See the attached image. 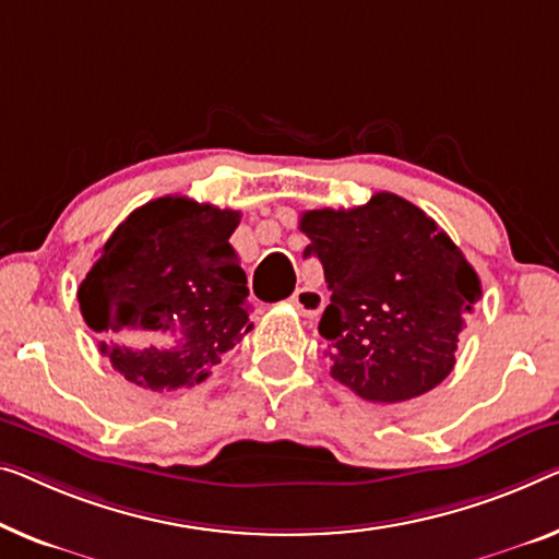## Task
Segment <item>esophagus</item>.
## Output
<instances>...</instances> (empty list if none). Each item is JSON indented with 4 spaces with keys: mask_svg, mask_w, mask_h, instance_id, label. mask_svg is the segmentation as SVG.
Wrapping results in <instances>:
<instances>
[{
    "mask_svg": "<svg viewBox=\"0 0 559 559\" xmlns=\"http://www.w3.org/2000/svg\"><path fill=\"white\" fill-rule=\"evenodd\" d=\"M323 301H326V298H323L321 290L313 286L296 288V294L290 296V304L298 308V313L301 316H319L323 308Z\"/></svg>",
    "mask_w": 559,
    "mask_h": 559,
    "instance_id": "1",
    "label": "esophagus"
}]
</instances>
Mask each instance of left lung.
Returning <instances> with one entry per match:
<instances>
[{
  "instance_id": "8db88e82",
  "label": "left lung",
  "mask_w": 559,
  "mask_h": 559,
  "mask_svg": "<svg viewBox=\"0 0 559 559\" xmlns=\"http://www.w3.org/2000/svg\"><path fill=\"white\" fill-rule=\"evenodd\" d=\"M331 304L319 333L331 377L373 404L421 396L454 369L456 336L481 298L477 271L421 207L394 193L306 211Z\"/></svg>"
}]
</instances>
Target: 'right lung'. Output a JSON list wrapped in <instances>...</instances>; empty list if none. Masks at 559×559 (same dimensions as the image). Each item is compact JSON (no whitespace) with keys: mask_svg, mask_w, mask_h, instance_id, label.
<instances>
[{"mask_svg":"<svg viewBox=\"0 0 559 559\" xmlns=\"http://www.w3.org/2000/svg\"><path fill=\"white\" fill-rule=\"evenodd\" d=\"M238 211L182 195L124 218L78 288L99 352L132 384L190 389L253 329L248 278L228 243Z\"/></svg>","mask_w":559,"mask_h":559,"instance_id":"right-lung-1","label":"right lung"}]
</instances>
